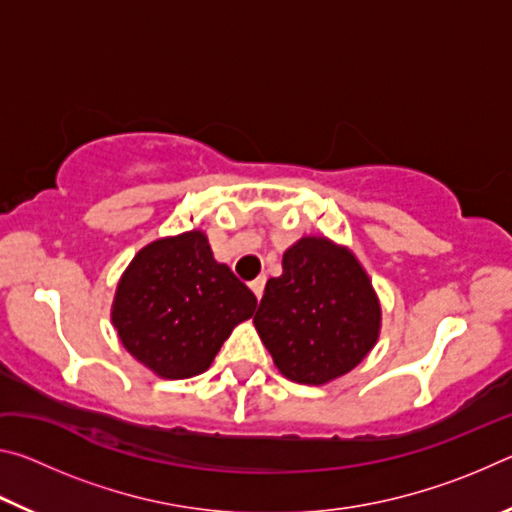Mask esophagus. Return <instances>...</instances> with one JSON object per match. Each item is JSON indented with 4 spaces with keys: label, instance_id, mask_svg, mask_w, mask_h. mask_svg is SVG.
Returning <instances> with one entry per match:
<instances>
[{
    "label": "esophagus",
    "instance_id": "34e87169",
    "mask_svg": "<svg viewBox=\"0 0 512 512\" xmlns=\"http://www.w3.org/2000/svg\"><path fill=\"white\" fill-rule=\"evenodd\" d=\"M264 284H266V277H264V275H259V277H255L253 282H250V289H253V293L257 296V300L262 298V293H264Z\"/></svg>",
    "mask_w": 512,
    "mask_h": 512
}]
</instances>
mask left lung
Segmentation results:
<instances>
[{
	"mask_svg": "<svg viewBox=\"0 0 512 512\" xmlns=\"http://www.w3.org/2000/svg\"><path fill=\"white\" fill-rule=\"evenodd\" d=\"M253 323L280 375L323 386L348 375L375 348L381 305L348 246L305 235L284 250L282 275L266 282Z\"/></svg>",
	"mask_w": 512,
	"mask_h": 512,
	"instance_id": "1",
	"label": "left lung"
}]
</instances>
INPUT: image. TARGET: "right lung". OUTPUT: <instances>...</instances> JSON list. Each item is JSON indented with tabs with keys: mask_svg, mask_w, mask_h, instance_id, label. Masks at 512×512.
<instances>
[{
	"mask_svg": "<svg viewBox=\"0 0 512 512\" xmlns=\"http://www.w3.org/2000/svg\"><path fill=\"white\" fill-rule=\"evenodd\" d=\"M257 298L216 262L203 230L160 237L137 253L117 282L110 318L131 357L162 379L205 372Z\"/></svg>",
	"mask_w": 512,
	"mask_h": 512,
	"instance_id": "add662e5",
	"label": "right lung"
}]
</instances>
